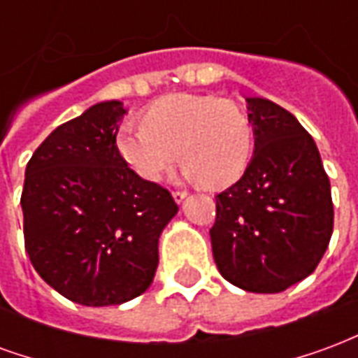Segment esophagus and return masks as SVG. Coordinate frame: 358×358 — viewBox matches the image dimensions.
<instances>
[{
  "label": "esophagus",
  "instance_id": "esophagus-1",
  "mask_svg": "<svg viewBox=\"0 0 358 358\" xmlns=\"http://www.w3.org/2000/svg\"><path fill=\"white\" fill-rule=\"evenodd\" d=\"M172 197H174V201L176 203H182L187 197V192H180V189L178 192H172Z\"/></svg>",
  "mask_w": 358,
  "mask_h": 358
}]
</instances>
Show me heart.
<instances>
[{"label": "heart", "mask_w": 358, "mask_h": 358, "mask_svg": "<svg viewBox=\"0 0 358 358\" xmlns=\"http://www.w3.org/2000/svg\"><path fill=\"white\" fill-rule=\"evenodd\" d=\"M115 149L145 182H159L176 159L187 178L218 189L238 182L253 153V128L232 99L172 94L149 107L141 124L118 126Z\"/></svg>", "instance_id": "1"}]
</instances>
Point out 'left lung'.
I'll return each instance as SVG.
<instances>
[{
	"label": "left lung",
	"mask_w": 358,
	"mask_h": 358,
	"mask_svg": "<svg viewBox=\"0 0 358 358\" xmlns=\"http://www.w3.org/2000/svg\"><path fill=\"white\" fill-rule=\"evenodd\" d=\"M255 151L217 195L210 228L218 272L245 292L278 293L313 274L330 243L334 205L310 134L289 110L245 97Z\"/></svg>",
	"instance_id": "1"
}]
</instances>
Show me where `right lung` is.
I'll use <instances>...</instances> for the list:
<instances>
[{
	"mask_svg": "<svg viewBox=\"0 0 358 358\" xmlns=\"http://www.w3.org/2000/svg\"><path fill=\"white\" fill-rule=\"evenodd\" d=\"M126 109L95 103L36 149L20 195L24 248L36 272L86 307L120 305L148 289L159 236L178 213L169 189L136 176L115 136Z\"/></svg>",
	"mask_w": 358,
	"mask_h": 358,
	"instance_id": "add662e5",
	"label": "right lung"
}]
</instances>
